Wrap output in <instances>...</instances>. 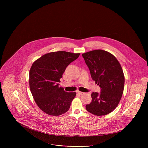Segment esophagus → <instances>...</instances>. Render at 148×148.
Listing matches in <instances>:
<instances>
[{
    "label": "esophagus",
    "instance_id": "1",
    "mask_svg": "<svg viewBox=\"0 0 148 148\" xmlns=\"http://www.w3.org/2000/svg\"><path fill=\"white\" fill-rule=\"evenodd\" d=\"M77 93H78V94H79L80 95H83L84 94V92H77Z\"/></svg>",
    "mask_w": 148,
    "mask_h": 148
}]
</instances>
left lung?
Returning a JSON list of instances; mask_svg holds the SVG:
<instances>
[{"mask_svg":"<svg viewBox=\"0 0 148 148\" xmlns=\"http://www.w3.org/2000/svg\"><path fill=\"white\" fill-rule=\"evenodd\" d=\"M92 79L101 88L100 93L93 92L92 102L85 106L89 113L101 116L112 112L121 98L125 78L119 62L111 53L94 50L82 54Z\"/></svg>","mask_w":148,"mask_h":148,"instance_id":"left-lung-1","label":"left lung"}]
</instances>
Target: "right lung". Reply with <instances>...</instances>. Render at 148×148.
Here are the masks:
<instances>
[{
    "instance_id": "obj_1",
    "label": "right lung",
    "mask_w": 148,
    "mask_h": 148,
    "mask_svg": "<svg viewBox=\"0 0 148 148\" xmlns=\"http://www.w3.org/2000/svg\"><path fill=\"white\" fill-rule=\"evenodd\" d=\"M79 55L65 51L51 52L32 64L29 71L30 89L36 104L44 113L59 116L69 109L76 92H65L59 83L66 68Z\"/></svg>"
}]
</instances>
